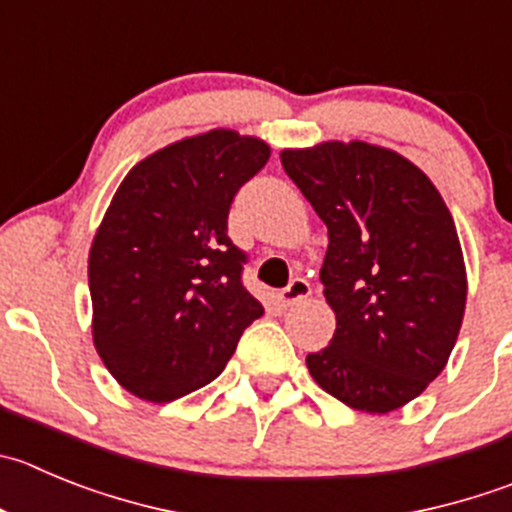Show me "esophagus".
<instances>
[{"instance_id":"esophagus-1","label":"esophagus","mask_w":512,"mask_h":512,"mask_svg":"<svg viewBox=\"0 0 512 512\" xmlns=\"http://www.w3.org/2000/svg\"><path fill=\"white\" fill-rule=\"evenodd\" d=\"M310 295V283L305 278H295L293 283L288 285V288L280 290V303L283 305H295L300 303V300H305Z\"/></svg>"}]
</instances>
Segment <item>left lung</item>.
<instances>
[{
    "mask_svg": "<svg viewBox=\"0 0 512 512\" xmlns=\"http://www.w3.org/2000/svg\"><path fill=\"white\" fill-rule=\"evenodd\" d=\"M285 174L328 227L321 283L336 333L310 376L353 409L386 414L444 369L467 278L452 214L404 156L364 141L283 151Z\"/></svg>",
    "mask_w": 512,
    "mask_h": 512,
    "instance_id": "8db88e82",
    "label": "left lung"
}]
</instances>
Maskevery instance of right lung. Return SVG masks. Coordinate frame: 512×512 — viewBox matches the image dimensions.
I'll return each instance as SVG.
<instances>
[{"mask_svg": "<svg viewBox=\"0 0 512 512\" xmlns=\"http://www.w3.org/2000/svg\"><path fill=\"white\" fill-rule=\"evenodd\" d=\"M267 159L260 138L217 128L161 148L118 186L90 247L93 341L138 399L207 386L265 313L242 283L247 252L227 217Z\"/></svg>", "mask_w": 512, "mask_h": 512, "instance_id": "add662e5", "label": "right lung"}]
</instances>
